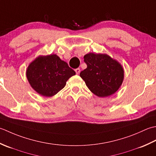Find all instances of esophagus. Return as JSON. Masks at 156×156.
<instances>
[{
	"mask_svg": "<svg viewBox=\"0 0 156 156\" xmlns=\"http://www.w3.org/2000/svg\"><path fill=\"white\" fill-rule=\"evenodd\" d=\"M75 72H76V73H77V74H79V73H80V69H79V68H77V69H76L75 70Z\"/></svg>",
	"mask_w": 156,
	"mask_h": 156,
	"instance_id": "1",
	"label": "esophagus"
}]
</instances>
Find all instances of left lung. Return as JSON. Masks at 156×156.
Here are the masks:
<instances>
[{"label":"left lung","mask_w":156,"mask_h":156,"mask_svg":"<svg viewBox=\"0 0 156 156\" xmlns=\"http://www.w3.org/2000/svg\"><path fill=\"white\" fill-rule=\"evenodd\" d=\"M87 68L80 77L92 93L104 98L114 94L120 88L124 79L122 65L106 54L89 53L84 56Z\"/></svg>","instance_id":"8db88e82"}]
</instances>
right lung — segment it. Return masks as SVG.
Here are the masks:
<instances>
[{
  "mask_svg": "<svg viewBox=\"0 0 156 156\" xmlns=\"http://www.w3.org/2000/svg\"><path fill=\"white\" fill-rule=\"evenodd\" d=\"M75 72L56 55L39 56L31 62L26 76L34 90L45 97H52L64 88Z\"/></svg>",
  "mask_w": 156,
  "mask_h": 156,
  "instance_id": "add662e5",
  "label": "right lung"
}]
</instances>
